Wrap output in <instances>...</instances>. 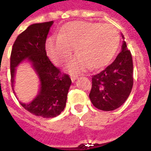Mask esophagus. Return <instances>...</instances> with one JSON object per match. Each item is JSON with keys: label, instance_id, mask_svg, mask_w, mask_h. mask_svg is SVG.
Returning <instances> with one entry per match:
<instances>
[{"label": "esophagus", "instance_id": "obj_1", "mask_svg": "<svg viewBox=\"0 0 151 151\" xmlns=\"http://www.w3.org/2000/svg\"><path fill=\"white\" fill-rule=\"evenodd\" d=\"M70 78H71V80H72V82H73L75 81L76 79L78 78V75H76V74H71L70 75Z\"/></svg>", "mask_w": 151, "mask_h": 151}]
</instances>
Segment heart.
<instances>
[{
  "instance_id": "b5f03b06",
  "label": "heart",
  "mask_w": 151,
  "mask_h": 151,
  "mask_svg": "<svg viewBox=\"0 0 151 151\" xmlns=\"http://www.w3.org/2000/svg\"><path fill=\"white\" fill-rule=\"evenodd\" d=\"M120 44V35L113 25L77 21L68 22L58 37L47 40V55L56 65L68 60L72 48L78 54L68 64L69 71L82 72L90 66L98 69L108 65Z\"/></svg>"
}]
</instances>
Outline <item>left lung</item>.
Masks as SVG:
<instances>
[{
    "mask_svg": "<svg viewBox=\"0 0 151 151\" xmlns=\"http://www.w3.org/2000/svg\"><path fill=\"white\" fill-rule=\"evenodd\" d=\"M133 71L132 55L123 41L121 51L113 62L99 73L92 76L89 95L92 104L103 111H113L120 108L133 88Z\"/></svg>",
    "mask_w": 151,
    "mask_h": 151,
    "instance_id": "8db88e82",
    "label": "left lung"
}]
</instances>
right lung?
Instances as JSON below:
<instances>
[{
    "label": "right lung",
    "mask_w": 151,
    "mask_h": 151,
    "mask_svg": "<svg viewBox=\"0 0 151 151\" xmlns=\"http://www.w3.org/2000/svg\"><path fill=\"white\" fill-rule=\"evenodd\" d=\"M52 24L53 21H50L29 26L17 37L10 56L13 90L16 67L25 60L31 63L39 76V94L31 103H21V105L29 112L43 118L56 117L64 111L71 85L69 76L61 73L47 56L45 43Z\"/></svg>",
    "instance_id": "1"
}]
</instances>
